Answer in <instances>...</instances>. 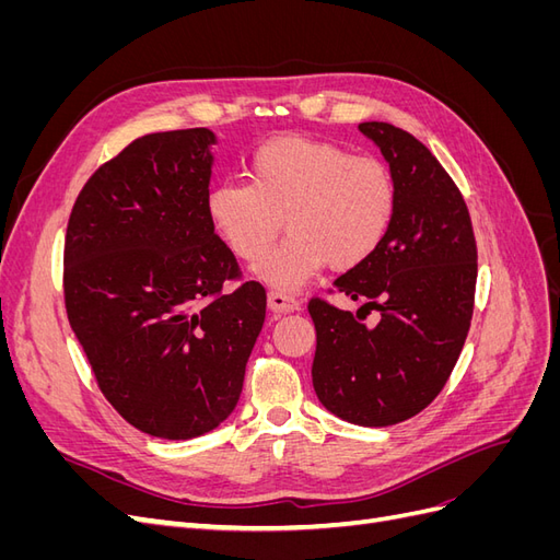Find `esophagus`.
I'll list each match as a JSON object with an SVG mask.
<instances>
[{"instance_id":"esophagus-1","label":"esophagus","mask_w":560,"mask_h":560,"mask_svg":"<svg viewBox=\"0 0 560 560\" xmlns=\"http://www.w3.org/2000/svg\"><path fill=\"white\" fill-rule=\"evenodd\" d=\"M268 308L273 313L299 311V301L284 292H268Z\"/></svg>"}]
</instances>
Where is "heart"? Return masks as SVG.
Listing matches in <instances>:
<instances>
[{
	"label": "heart",
	"mask_w": 560,
	"mask_h": 560,
	"mask_svg": "<svg viewBox=\"0 0 560 560\" xmlns=\"http://www.w3.org/2000/svg\"><path fill=\"white\" fill-rule=\"evenodd\" d=\"M214 229L243 261H260L284 223L288 240L257 268L280 292H296L327 264L358 268L393 226L397 184L374 156L334 142L282 135L249 156V182L222 179L208 194Z\"/></svg>",
	"instance_id": "1"
}]
</instances>
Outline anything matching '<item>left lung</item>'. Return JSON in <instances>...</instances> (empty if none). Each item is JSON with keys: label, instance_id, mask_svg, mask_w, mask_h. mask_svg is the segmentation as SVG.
Returning a JSON list of instances; mask_svg holds the SVG:
<instances>
[{"label": "left lung", "instance_id": "8db88e82", "mask_svg": "<svg viewBox=\"0 0 560 560\" xmlns=\"http://www.w3.org/2000/svg\"><path fill=\"white\" fill-rule=\"evenodd\" d=\"M360 130L395 177L397 212L374 257L334 282L362 301L358 315L322 299L308 303L317 331L313 387L334 416L387 428L425 409L460 358L477 241L460 189L425 144L393 124L366 121ZM369 310L382 313L374 328L361 322Z\"/></svg>", "mask_w": 560, "mask_h": 560}]
</instances>
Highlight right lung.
I'll list each match as a JSON object with an SVG mask.
<instances>
[{"instance_id": "1", "label": "right lung", "mask_w": 560, "mask_h": 560, "mask_svg": "<svg viewBox=\"0 0 560 560\" xmlns=\"http://www.w3.org/2000/svg\"><path fill=\"white\" fill-rule=\"evenodd\" d=\"M208 128L151 132L83 184L65 235V308L95 381L132 428L194 439L224 422L266 317L208 212Z\"/></svg>"}]
</instances>
